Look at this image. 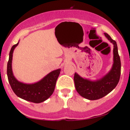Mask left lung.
I'll return each mask as SVG.
<instances>
[{
  "mask_svg": "<svg viewBox=\"0 0 130 130\" xmlns=\"http://www.w3.org/2000/svg\"><path fill=\"white\" fill-rule=\"evenodd\" d=\"M104 35L114 45V62L111 70L102 78L96 80H90L74 73V81L77 92L81 96L90 100H95L104 97L117 86L120 77L121 62L118 53L117 43L106 33Z\"/></svg>",
  "mask_w": 130,
  "mask_h": 130,
  "instance_id": "8db88e82",
  "label": "left lung"
}]
</instances>
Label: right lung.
<instances>
[{"label": "right lung", "mask_w": 130, "mask_h": 130, "mask_svg": "<svg viewBox=\"0 0 130 130\" xmlns=\"http://www.w3.org/2000/svg\"><path fill=\"white\" fill-rule=\"evenodd\" d=\"M18 44L19 42L12 46L9 54L7 63V76L9 83L14 93L18 97L35 103L43 102L53 93L61 70H54L40 81L34 84H25L18 81L13 75L11 66L13 51Z\"/></svg>", "instance_id": "right-lung-1"}]
</instances>
